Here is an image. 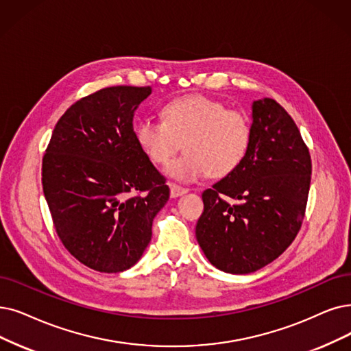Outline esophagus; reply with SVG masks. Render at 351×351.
Listing matches in <instances>:
<instances>
[{
    "instance_id": "1",
    "label": "esophagus",
    "mask_w": 351,
    "mask_h": 351,
    "mask_svg": "<svg viewBox=\"0 0 351 351\" xmlns=\"http://www.w3.org/2000/svg\"><path fill=\"white\" fill-rule=\"evenodd\" d=\"M187 191L189 190L184 189V187H181V186L174 184V183H170V194H171V197H178V195H183Z\"/></svg>"
}]
</instances>
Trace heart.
Listing matches in <instances>:
<instances>
[{
    "mask_svg": "<svg viewBox=\"0 0 351 351\" xmlns=\"http://www.w3.org/2000/svg\"><path fill=\"white\" fill-rule=\"evenodd\" d=\"M164 121L145 118L135 138L148 160L167 164L183 143L184 154L173 160L167 173L178 181L204 176L226 177L243 162L252 141L247 117L203 95H189L168 102Z\"/></svg>",
    "mask_w": 351,
    "mask_h": 351,
    "instance_id": "1",
    "label": "heart"
}]
</instances>
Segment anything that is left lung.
Segmentation results:
<instances>
[{
    "mask_svg": "<svg viewBox=\"0 0 351 351\" xmlns=\"http://www.w3.org/2000/svg\"><path fill=\"white\" fill-rule=\"evenodd\" d=\"M243 162L202 194L195 237L217 269L250 274L282 255L305 216L311 156L288 112L271 97L252 105Z\"/></svg>",
    "mask_w": 351,
    "mask_h": 351,
    "instance_id": "8db88e82",
    "label": "left lung"
}]
</instances>
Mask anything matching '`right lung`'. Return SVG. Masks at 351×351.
Returning <instances> with one entry per match:
<instances>
[{"label": "right lung", "instance_id": "add662e5", "mask_svg": "<svg viewBox=\"0 0 351 351\" xmlns=\"http://www.w3.org/2000/svg\"><path fill=\"white\" fill-rule=\"evenodd\" d=\"M151 86L82 97L56 123L41 184L59 239L80 263L117 274L143 256L170 189L138 145L134 112Z\"/></svg>", "mask_w": 351, "mask_h": 351}]
</instances>
